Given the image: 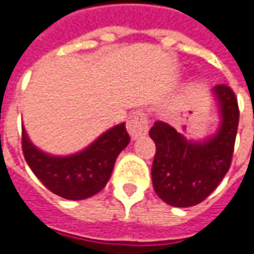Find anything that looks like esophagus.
<instances>
[{
	"label": "esophagus",
	"instance_id": "esophagus-1",
	"mask_svg": "<svg viewBox=\"0 0 254 254\" xmlns=\"http://www.w3.org/2000/svg\"><path fill=\"white\" fill-rule=\"evenodd\" d=\"M127 127L129 135L132 139H138L141 136H145L148 133V116L142 111H136L133 112L127 122Z\"/></svg>",
	"mask_w": 254,
	"mask_h": 254
}]
</instances>
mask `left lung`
I'll return each mask as SVG.
<instances>
[{
    "mask_svg": "<svg viewBox=\"0 0 254 254\" xmlns=\"http://www.w3.org/2000/svg\"><path fill=\"white\" fill-rule=\"evenodd\" d=\"M220 124L204 139H190L165 122H155L149 136L157 152L152 184L158 197L172 207H192L204 201L221 183L231 164L239 127V105L229 86L213 89Z\"/></svg>",
    "mask_w": 254,
    "mask_h": 254,
    "instance_id": "left-lung-1",
    "label": "left lung"
}]
</instances>
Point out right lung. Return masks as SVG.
<instances>
[{"mask_svg": "<svg viewBox=\"0 0 254 254\" xmlns=\"http://www.w3.org/2000/svg\"><path fill=\"white\" fill-rule=\"evenodd\" d=\"M130 141L125 124L108 129L84 149L52 155L30 141L23 127V152L28 167L52 192L66 200H84L108 184L113 165Z\"/></svg>", "mask_w": 254, "mask_h": 254, "instance_id": "1", "label": "right lung"}]
</instances>
